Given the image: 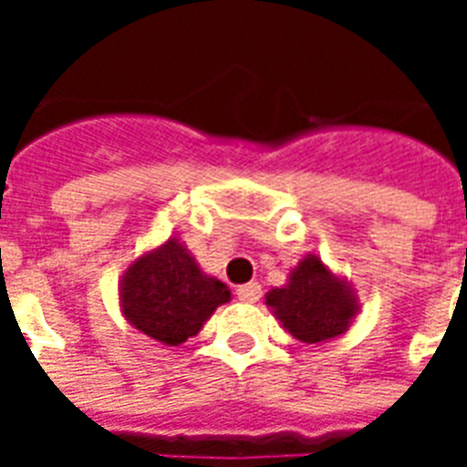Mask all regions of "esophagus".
<instances>
[{
  "label": "esophagus",
  "mask_w": 467,
  "mask_h": 467,
  "mask_svg": "<svg viewBox=\"0 0 467 467\" xmlns=\"http://www.w3.org/2000/svg\"><path fill=\"white\" fill-rule=\"evenodd\" d=\"M260 295H263L260 283H244L237 287V297H240L243 303H257V300H260Z\"/></svg>",
  "instance_id": "34e87169"
}]
</instances>
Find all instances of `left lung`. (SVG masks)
Instances as JSON below:
<instances>
[{
    "instance_id": "8db88e82",
    "label": "left lung",
    "mask_w": 467,
    "mask_h": 467,
    "mask_svg": "<svg viewBox=\"0 0 467 467\" xmlns=\"http://www.w3.org/2000/svg\"><path fill=\"white\" fill-rule=\"evenodd\" d=\"M265 305L287 333L307 345L330 343L345 335L360 313L352 285L333 273L320 254H305L287 283L265 295Z\"/></svg>"
}]
</instances>
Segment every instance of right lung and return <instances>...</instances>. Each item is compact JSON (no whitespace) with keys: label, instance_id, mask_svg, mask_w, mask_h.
Listing matches in <instances>:
<instances>
[{"label":"right lung","instance_id":"right-lung-1","mask_svg":"<svg viewBox=\"0 0 467 467\" xmlns=\"http://www.w3.org/2000/svg\"><path fill=\"white\" fill-rule=\"evenodd\" d=\"M230 297V287L202 273L177 237L140 254L119 280L124 320L167 348L194 337Z\"/></svg>","mask_w":467,"mask_h":467}]
</instances>
